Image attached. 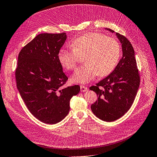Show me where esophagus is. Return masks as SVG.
Wrapping results in <instances>:
<instances>
[{"mask_svg": "<svg viewBox=\"0 0 157 157\" xmlns=\"http://www.w3.org/2000/svg\"><path fill=\"white\" fill-rule=\"evenodd\" d=\"M80 90H81V92H84L87 91L88 88H87V87L84 86H80Z\"/></svg>", "mask_w": 157, "mask_h": 157, "instance_id": "esophagus-1", "label": "esophagus"}]
</instances>
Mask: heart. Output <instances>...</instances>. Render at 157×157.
<instances>
[{
	"label": "heart",
	"instance_id": "obj_1",
	"mask_svg": "<svg viewBox=\"0 0 157 157\" xmlns=\"http://www.w3.org/2000/svg\"><path fill=\"white\" fill-rule=\"evenodd\" d=\"M71 45L73 50L61 49L58 57L61 65L67 70L74 69L79 57H84L85 65L76 70L71 77V81L75 83L86 84L98 75H109L119 60L118 42L101 33H86L75 39Z\"/></svg>",
	"mask_w": 157,
	"mask_h": 157
}]
</instances>
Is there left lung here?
<instances>
[{
    "label": "left lung",
    "mask_w": 157,
    "mask_h": 157,
    "mask_svg": "<svg viewBox=\"0 0 157 157\" xmlns=\"http://www.w3.org/2000/svg\"><path fill=\"white\" fill-rule=\"evenodd\" d=\"M105 29L114 33L110 29ZM122 45V57L115 69L96 86L90 90L98 95V100L91 105L93 113L106 122L116 121L130 109L138 90L140 78L135 52L130 41L116 33Z\"/></svg>",
    "instance_id": "1"
}]
</instances>
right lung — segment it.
<instances>
[{
	"label": "right lung",
	"instance_id": "1",
	"mask_svg": "<svg viewBox=\"0 0 157 157\" xmlns=\"http://www.w3.org/2000/svg\"><path fill=\"white\" fill-rule=\"evenodd\" d=\"M66 39L65 33H41L18 56V91L32 115L49 124H56L68 115L71 99L80 90L78 85L61 88L68 78L58 56Z\"/></svg>",
	"mask_w": 157,
	"mask_h": 157
}]
</instances>
